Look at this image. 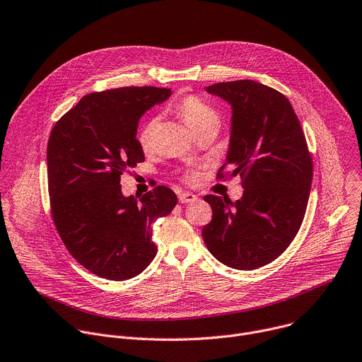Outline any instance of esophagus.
I'll return each mask as SVG.
<instances>
[{"instance_id": "obj_1", "label": "esophagus", "mask_w": 362, "mask_h": 362, "mask_svg": "<svg viewBox=\"0 0 362 362\" xmlns=\"http://www.w3.org/2000/svg\"><path fill=\"white\" fill-rule=\"evenodd\" d=\"M197 198H198V197H197L195 194H192V192H182V194L178 195V199H180V202H182V204L194 202Z\"/></svg>"}]
</instances>
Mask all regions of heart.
Wrapping results in <instances>:
<instances>
[{"instance_id":"heart-1","label":"heart","mask_w":362,"mask_h":362,"mask_svg":"<svg viewBox=\"0 0 362 362\" xmlns=\"http://www.w3.org/2000/svg\"><path fill=\"white\" fill-rule=\"evenodd\" d=\"M175 111L191 131H194L202 125H206V124L220 125L218 114H216L202 100H199L198 97H194V95H188V97H184L182 100H180L178 104L175 105ZM157 124H158V119L156 117L147 119L138 134V142L144 151L150 150L153 146ZM191 178H192V175H191Z\"/></svg>"}]
</instances>
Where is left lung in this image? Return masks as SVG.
<instances>
[{
    "label": "left lung",
    "instance_id": "1",
    "mask_svg": "<svg viewBox=\"0 0 362 362\" xmlns=\"http://www.w3.org/2000/svg\"><path fill=\"white\" fill-rule=\"evenodd\" d=\"M205 91L231 105L228 153L220 173L233 167L230 177L244 180V192L235 202L204 197L212 220L202 238L224 265L259 268L288 248L303 224L313 182L305 135L291 103L274 88L240 80Z\"/></svg>",
    "mask_w": 362,
    "mask_h": 362
}]
</instances>
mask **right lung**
Instances as JSON below:
<instances>
[{
    "instance_id": "obj_1",
    "label": "right lung",
    "mask_w": 362,
    "mask_h": 362,
    "mask_svg": "<svg viewBox=\"0 0 362 362\" xmlns=\"http://www.w3.org/2000/svg\"><path fill=\"white\" fill-rule=\"evenodd\" d=\"M171 90L124 87L83 97L52 128L48 191L57 231L84 268L112 281L129 279L157 254L153 223L177 205L173 189L125 197L121 174L146 160L136 139L141 117Z\"/></svg>"
}]
</instances>
